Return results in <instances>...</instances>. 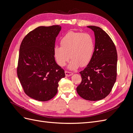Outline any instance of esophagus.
Listing matches in <instances>:
<instances>
[{"mask_svg": "<svg viewBox=\"0 0 133 133\" xmlns=\"http://www.w3.org/2000/svg\"><path fill=\"white\" fill-rule=\"evenodd\" d=\"M65 75L66 76H71L72 75H73V73H71V72H69V71H65Z\"/></svg>", "mask_w": 133, "mask_h": 133, "instance_id": "esophagus-1", "label": "esophagus"}]
</instances>
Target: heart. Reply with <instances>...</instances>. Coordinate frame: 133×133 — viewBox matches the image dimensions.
I'll use <instances>...</instances> for the list:
<instances>
[{
  "instance_id": "1",
  "label": "heart",
  "mask_w": 133,
  "mask_h": 133,
  "mask_svg": "<svg viewBox=\"0 0 133 133\" xmlns=\"http://www.w3.org/2000/svg\"><path fill=\"white\" fill-rule=\"evenodd\" d=\"M60 43L61 46L54 48V58L59 66H65L70 57L68 68L70 70L85 66L90 62L95 49V41L91 34L70 31L61 38Z\"/></svg>"
}]
</instances>
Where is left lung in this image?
<instances>
[{"label":"left lung","mask_w":133,"mask_h":133,"mask_svg":"<svg viewBox=\"0 0 133 133\" xmlns=\"http://www.w3.org/2000/svg\"><path fill=\"white\" fill-rule=\"evenodd\" d=\"M94 31L95 49L90 62L80 72L82 82L76 88L80 96L90 101L105 98L110 92L117 75V52L111 39L102 28L88 26Z\"/></svg>","instance_id":"left-lung-1"}]
</instances>
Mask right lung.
Instances as JSON below:
<instances>
[{"label":"right lung","mask_w":133,"mask_h":133,"mask_svg":"<svg viewBox=\"0 0 133 133\" xmlns=\"http://www.w3.org/2000/svg\"><path fill=\"white\" fill-rule=\"evenodd\" d=\"M61 29L58 25L39 26L25 36L20 46L18 77L25 93L36 100L54 98L59 82L65 76L54 56L56 38Z\"/></svg>","instance_id":"1"}]
</instances>
